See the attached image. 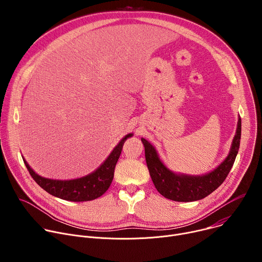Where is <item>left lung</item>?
Instances as JSON below:
<instances>
[{
	"mask_svg": "<svg viewBox=\"0 0 262 262\" xmlns=\"http://www.w3.org/2000/svg\"><path fill=\"white\" fill-rule=\"evenodd\" d=\"M241 135L242 119L239 117L229 156L216 169L203 176L173 173L161 162L155 147L142 138L141 140L145 147L146 164L156 189L165 198L178 202H191L205 198L216 190L229 174L238 152Z\"/></svg>",
	"mask_w": 262,
	"mask_h": 262,
	"instance_id": "left-lung-1",
	"label": "left lung"
}]
</instances>
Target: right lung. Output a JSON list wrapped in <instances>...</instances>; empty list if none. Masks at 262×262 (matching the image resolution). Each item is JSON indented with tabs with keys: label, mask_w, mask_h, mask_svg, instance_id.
<instances>
[{
	"label": "right lung",
	"mask_w": 262,
	"mask_h": 262,
	"mask_svg": "<svg viewBox=\"0 0 262 262\" xmlns=\"http://www.w3.org/2000/svg\"><path fill=\"white\" fill-rule=\"evenodd\" d=\"M130 137H133L132 134L126 135L96 171L78 179L56 180L45 178L38 174H36L30 168L28 163L24 159L23 160L32 178L49 194L67 201H90L103 195L110 188L112 180H113L114 177V170L116 164L122 151L123 144L127 140V138Z\"/></svg>",
	"instance_id": "add662e5"
}]
</instances>
